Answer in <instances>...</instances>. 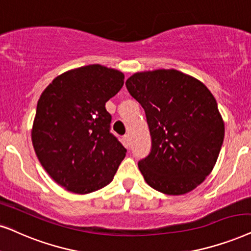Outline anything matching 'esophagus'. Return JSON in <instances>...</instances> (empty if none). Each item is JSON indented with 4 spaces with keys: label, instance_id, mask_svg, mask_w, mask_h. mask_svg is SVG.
Here are the masks:
<instances>
[{
    "label": "esophagus",
    "instance_id": "34e87169",
    "mask_svg": "<svg viewBox=\"0 0 251 251\" xmlns=\"http://www.w3.org/2000/svg\"><path fill=\"white\" fill-rule=\"evenodd\" d=\"M125 142H126V146L129 149L130 146H131V138H130V135L125 136Z\"/></svg>",
    "mask_w": 251,
    "mask_h": 251
}]
</instances>
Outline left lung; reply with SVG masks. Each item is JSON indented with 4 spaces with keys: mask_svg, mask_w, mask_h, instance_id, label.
<instances>
[{
    "mask_svg": "<svg viewBox=\"0 0 251 251\" xmlns=\"http://www.w3.org/2000/svg\"><path fill=\"white\" fill-rule=\"evenodd\" d=\"M126 86L144 108L151 133V152L138 162L145 182L173 196L194 190L212 172L225 136L213 94L175 69L135 73Z\"/></svg>",
    "mask_w": 251,
    "mask_h": 251,
    "instance_id": "left-lung-1",
    "label": "left lung"
}]
</instances>
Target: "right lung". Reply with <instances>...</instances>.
Here are the masks:
<instances>
[{"mask_svg":"<svg viewBox=\"0 0 251 251\" xmlns=\"http://www.w3.org/2000/svg\"><path fill=\"white\" fill-rule=\"evenodd\" d=\"M125 74L100 64L68 70L41 93L31 130L47 174L74 194L93 193L113 181L126 150L109 132L106 102Z\"/></svg>","mask_w":251,"mask_h":251,"instance_id":"add662e5","label":"right lung"}]
</instances>
